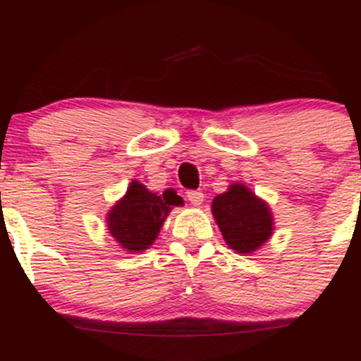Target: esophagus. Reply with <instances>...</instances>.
Returning a JSON list of instances; mask_svg holds the SVG:
<instances>
[{
	"label": "esophagus",
	"mask_w": 361,
	"mask_h": 361,
	"mask_svg": "<svg viewBox=\"0 0 361 361\" xmlns=\"http://www.w3.org/2000/svg\"><path fill=\"white\" fill-rule=\"evenodd\" d=\"M188 200L193 207H200L204 204V193L200 190H192V192H188Z\"/></svg>",
	"instance_id": "1"
}]
</instances>
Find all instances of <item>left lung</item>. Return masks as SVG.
Returning <instances> with one entry per match:
<instances>
[{"label": "left lung", "instance_id": "obj_1", "mask_svg": "<svg viewBox=\"0 0 361 361\" xmlns=\"http://www.w3.org/2000/svg\"><path fill=\"white\" fill-rule=\"evenodd\" d=\"M212 215L224 241L238 255H252L271 238L270 205L243 183H233L212 200Z\"/></svg>", "mask_w": 361, "mask_h": 361}]
</instances>
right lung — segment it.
<instances>
[{
    "instance_id": "add662e5",
    "label": "right lung",
    "mask_w": 361,
    "mask_h": 361,
    "mask_svg": "<svg viewBox=\"0 0 361 361\" xmlns=\"http://www.w3.org/2000/svg\"><path fill=\"white\" fill-rule=\"evenodd\" d=\"M183 205V198L173 188L163 195L152 193L146 185L132 180L126 195L106 214V229L122 250L146 251L154 244L173 207Z\"/></svg>"
}]
</instances>
